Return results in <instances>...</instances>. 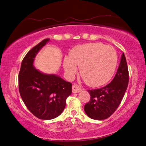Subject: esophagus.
<instances>
[{
	"label": "esophagus",
	"mask_w": 146,
	"mask_h": 146,
	"mask_svg": "<svg viewBox=\"0 0 146 146\" xmlns=\"http://www.w3.org/2000/svg\"><path fill=\"white\" fill-rule=\"evenodd\" d=\"M82 91V88H80L76 84H74L72 86V92L73 93H78Z\"/></svg>",
	"instance_id": "1"
}]
</instances>
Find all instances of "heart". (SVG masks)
I'll list each match as a JSON object with an SVG mask.
<instances>
[{
  "instance_id": "obj_1",
  "label": "heart",
  "mask_w": 146,
  "mask_h": 146,
  "mask_svg": "<svg viewBox=\"0 0 146 146\" xmlns=\"http://www.w3.org/2000/svg\"><path fill=\"white\" fill-rule=\"evenodd\" d=\"M64 68L69 76H73L80 67V75L88 85L99 86L107 83L114 74L117 65V54L110 46L100 42L76 46L65 56Z\"/></svg>"
}]
</instances>
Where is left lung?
<instances>
[{
    "label": "left lung",
    "instance_id": "left-lung-1",
    "mask_svg": "<svg viewBox=\"0 0 146 146\" xmlns=\"http://www.w3.org/2000/svg\"><path fill=\"white\" fill-rule=\"evenodd\" d=\"M128 82V68L123 53L112 81L101 88L88 90L90 100L84 106V111L88 116L94 119L102 120L112 115L122 100Z\"/></svg>",
    "mask_w": 146,
    "mask_h": 146
}]
</instances>
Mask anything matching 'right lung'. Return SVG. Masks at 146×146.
Returning <instances> with one entry per match:
<instances>
[{
	"label": "right lung",
	"instance_id": "right-lung-1",
	"mask_svg": "<svg viewBox=\"0 0 146 146\" xmlns=\"http://www.w3.org/2000/svg\"><path fill=\"white\" fill-rule=\"evenodd\" d=\"M49 38L43 40L28 52L19 74V92L29 110L41 119H52L61 114L72 93V84L54 74H46L33 66L36 54Z\"/></svg>",
	"mask_w": 146,
	"mask_h": 146
}]
</instances>
